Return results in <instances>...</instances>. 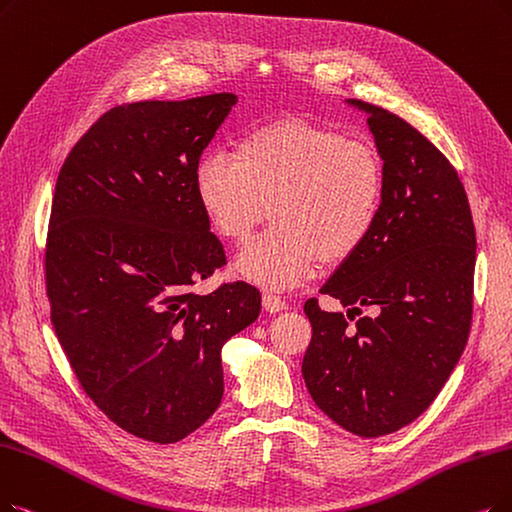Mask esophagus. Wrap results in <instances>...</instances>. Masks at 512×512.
Instances as JSON below:
<instances>
[{"label": "esophagus", "instance_id": "1", "mask_svg": "<svg viewBox=\"0 0 512 512\" xmlns=\"http://www.w3.org/2000/svg\"><path fill=\"white\" fill-rule=\"evenodd\" d=\"M262 306H264V311H267V313H279V311L288 309L285 300H281L277 294H269V292L262 296Z\"/></svg>", "mask_w": 512, "mask_h": 512}]
</instances>
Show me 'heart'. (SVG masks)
Masks as SVG:
<instances>
[{
  "label": "heart",
  "instance_id": "obj_1",
  "mask_svg": "<svg viewBox=\"0 0 512 512\" xmlns=\"http://www.w3.org/2000/svg\"><path fill=\"white\" fill-rule=\"evenodd\" d=\"M193 189L212 229L243 243L271 212L275 224L237 256L260 288L309 281L321 260L344 262L372 237L384 206V163L374 145L304 119H275L241 134L233 155L203 153Z\"/></svg>",
  "mask_w": 512,
  "mask_h": 512
}]
</instances>
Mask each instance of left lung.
I'll return each mask as SVG.
<instances>
[{
    "label": "left lung",
    "instance_id": "8db88e82",
    "mask_svg": "<svg viewBox=\"0 0 512 512\" xmlns=\"http://www.w3.org/2000/svg\"><path fill=\"white\" fill-rule=\"evenodd\" d=\"M346 102L367 113L384 206L372 237L321 288L349 313L321 311L317 298L304 304L313 338L302 376L336 424L382 437L435 401L464 351L477 237L458 172L433 142L391 111ZM361 305H376L377 317L349 326Z\"/></svg>",
    "mask_w": 512,
    "mask_h": 512
}]
</instances>
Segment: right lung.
<instances>
[{"instance_id":"obj_1","label":"right lung","mask_w":512,"mask_h":512,"mask_svg":"<svg viewBox=\"0 0 512 512\" xmlns=\"http://www.w3.org/2000/svg\"><path fill=\"white\" fill-rule=\"evenodd\" d=\"M235 102L220 92L115 107L56 180L46 292L58 342L109 420L159 445L218 410L222 346L260 315L245 281L193 292L227 264L193 168Z\"/></svg>"}]
</instances>
